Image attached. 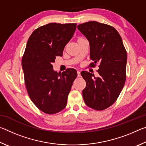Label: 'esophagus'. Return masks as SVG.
<instances>
[{
  "label": "esophagus",
  "mask_w": 146,
  "mask_h": 146,
  "mask_svg": "<svg viewBox=\"0 0 146 146\" xmlns=\"http://www.w3.org/2000/svg\"><path fill=\"white\" fill-rule=\"evenodd\" d=\"M77 76H78V77H80V71H77Z\"/></svg>",
  "instance_id": "esophagus-1"
}]
</instances>
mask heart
<instances>
[{
	"instance_id": "heart-1",
	"label": "heart",
	"mask_w": 146,
	"mask_h": 146,
	"mask_svg": "<svg viewBox=\"0 0 146 146\" xmlns=\"http://www.w3.org/2000/svg\"><path fill=\"white\" fill-rule=\"evenodd\" d=\"M82 38H78V40H79V39H82Z\"/></svg>"
}]
</instances>
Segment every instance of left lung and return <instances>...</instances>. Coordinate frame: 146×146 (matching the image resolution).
Listing matches in <instances>:
<instances>
[{
  "mask_svg": "<svg viewBox=\"0 0 146 146\" xmlns=\"http://www.w3.org/2000/svg\"><path fill=\"white\" fill-rule=\"evenodd\" d=\"M78 30L90 42V66L99 64V76L83 71L86 82L83 98L88 107L101 111L115 103L122 91L126 78L127 52L118 32L108 24L90 21L79 24Z\"/></svg>",
  "mask_w": 146,
  "mask_h": 146,
  "instance_id": "obj_1",
  "label": "left lung"
}]
</instances>
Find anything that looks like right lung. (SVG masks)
I'll use <instances>...</instances> for the list:
<instances>
[{"mask_svg": "<svg viewBox=\"0 0 146 146\" xmlns=\"http://www.w3.org/2000/svg\"><path fill=\"white\" fill-rule=\"evenodd\" d=\"M76 28V23H49L36 29L27 42L22 59L26 90L34 104L47 114H55L66 108L77 76L75 69L58 73L52 65L56 56H62Z\"/></svg>", "mask_w": 146, "mask_h": 146, "instance_id": "1", "label": "right lung"}]
</instances>
